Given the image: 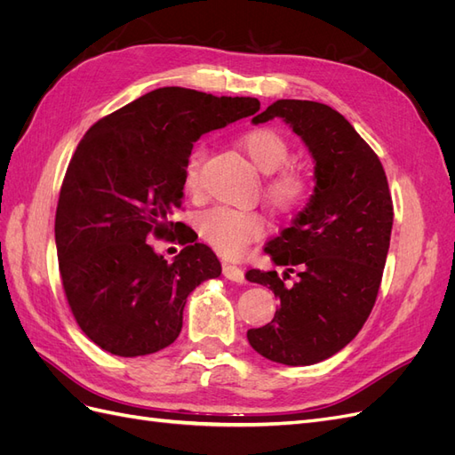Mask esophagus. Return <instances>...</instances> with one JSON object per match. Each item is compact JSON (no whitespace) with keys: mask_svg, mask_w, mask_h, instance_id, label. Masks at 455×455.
I'll return each mask as SVG.
<instances>
[{"mask_svg":"<svg viewBox=\"0 0 455 455\" xmlns=\"http://www.w3.org/2000/svg\"><path fill=\"white\" fill-rule=\"evenodd\" d=\"M222 271H224V277L226 279H229L233 283H244V273H243L241 267L233 266V264H224Z\"/></svg>","mask_w":455,"mask_h":455,"instance_id":"34e87169","label":"esophagus"}]
</instances>
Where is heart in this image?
Here are the masks:
<instances>
[{
    "label": "heart",
    "instance_id": "b5f03b06",
    "mask_svg": "<svg viewBox=\"0 0 455 455\" xmlns=\"http://www.w3.org/2000/svg\"><path fill=\"white\" fill-rule=\"evenodd\" d=\"M243 151L254 167L269 174L266 180V196L279 214H292L306 204L309 197V178L294 164H284L291 156L286 136L273 127H258L244 132L239 140ZM206 149L203 144L189 151L184 164V186L196 194L201 184V167ZM266 229V220L258 212H246L214 206L197 216L199 237L224 256H239L246 244L259 239Z\"/></svg>",
    "mask_w": 455,
    "mask_h": 455
}]
</instances>
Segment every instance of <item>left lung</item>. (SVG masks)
<instances>
[{
	"mask_svg": "<svg viewBox=\"0 0 455 455\" xmlns=\"http://www.w3.org/2000/svg\"><path fill=\"white\" fill-rule=\"evenodd\" d=\"M286 121L315 159V194L291 228L266 246L284 267L246 271L281 307L246 332L261 356L288 366L321 363L361 332L376 304L387 259L393 199L383 164L351 123L311 100H277L252 123ZM294 272L297 281L288 283Z\"/></svg>",
	"mask_w": 455,
	"mask_h": 455,
	"instance_id": "left-lung-1",
	"label": "left lung"
}]
</instances>
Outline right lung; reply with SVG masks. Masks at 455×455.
<instances>
[{
  "instance_id": "1",
  "label": "right lung",
  "mask_w": 455,
  "mask_h": 455,
  "mask_svg": "<svg viewBox=\"0 0 455 455\" xmlns=\"http://www.w3.org/2000/svg\"><path fill=\"white\" fill-rule=\"evenodd\" d=\"M259 109L251 96L161 87L99 119L77 144L54 216L68 306L104 351L140 356L169 347L182 330L186 298L222 266L182 206L184 164L201 134ZM184 243L172 265L147 241Z\"/></svg>"
}]
</instances>
